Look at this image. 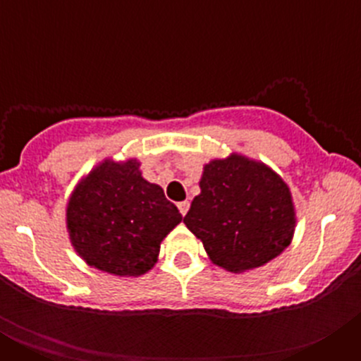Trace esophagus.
Listing matches in <instances>:
<instances>
[{"label":"esophagus","instance_id":"34e87169","mask_svg":"<svg viewBox=\"0 0 361 361\" xmlns=\"http://www.w3.org/2000/svg\"><path fill=\"white\" fill-rule=\"evenodd\" d=\"M177 208L178 212H180V215H186L188 209H190V202H188V200H183V202L177 204Z\"/></svg>","mask_w":361,"mask_h":361}]
</instances>
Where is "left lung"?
Instances as JSON below:
<instances>
[{
  "label": "left lung",
  "instance_id": "1",
  "mask_svg": "<svg viewBox=\"0 0 361 361\" xmlns=\"http://www.w3.org/2000/svg\"><path fill=\"white\" fill-rule=\"evenodd\" d=\"M200 193L184 224L215 266L245 273L266 266L293 240L296 212L288 183L242 153L204 164Z\"/></svg>",
  "mask_w": 361,
  "mask_h": 361
}]
</instances>
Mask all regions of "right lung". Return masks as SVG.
<instances>
[{"label": "right lung", "instance_id": "add662e5", "mask_svg": "<svg viewBox=\"0 0 361 361\" xmlns=\"http://www.w3.org/2000/svg\"><path fill=\"white\" fill-rule=\"evenodd\" d=\"M183 220L159 184L142 177L135 157H106L75 184L66 202V231L90 267L116 276L145 275L161 242Z\"/></svg>", "mask_w": 361, "mask_h": 361}]
</instances>
